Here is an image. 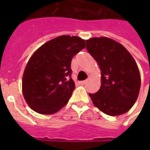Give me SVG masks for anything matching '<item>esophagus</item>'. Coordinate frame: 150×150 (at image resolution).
Wrapping results in <instances>:
<instances>
[{
	"instance_id": "1",
	"label": "esophagus",
	"mask_w": 150,
	"mask_h": 150,
	"mask_svg": "<svg viewBox=\"0 0 150 150\" xmlns=\"http://www.w3.org/2000/svg\"><path fill=\"white\" fill-rule=\"evenodd\" d=\"M87 81H88V80H85V81H82V82H80L79 83L81 85H84V84H86V83Z\"/></svg>"
}]
</instances>
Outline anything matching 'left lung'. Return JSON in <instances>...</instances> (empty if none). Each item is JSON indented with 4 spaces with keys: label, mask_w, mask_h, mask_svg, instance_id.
<instances>
[{
    "label": "left lung",
    "mask_w": 150,
    "mask_h": 150,
    "mask_svg": "<svg viewBox=\"0 0 150 150\" xmlns=\"http://www.w3.org/2000/svg\"><path fill=\"white\" fill-rule=\"evenodd\" d=\"M86 49L98 63L101 86L89 94L93 103L104 114L118 116L128 112L139 93L141 76L132 54L123 45L108 37L87 40Z\"/></svg>",
    "instance_id": "8db88e82"
}]
</instances>
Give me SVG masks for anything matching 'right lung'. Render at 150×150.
Masks as SVG:
<instances>
[{
  "instance_id": "1",
  "label": "right lung",
  "mask_w": 150,
  "mask_h": 150,
  "mask_svg": "<svg viewBox=\"0 0 150 150\" xmlns=\"http://www.w3.org/2000/svg\"><path fill=\"white\" fill-rule=\"evenodd\" d=\"M85 47V40L64 35L34 52L22 76V93L31 109L40 114H53L68 103L75 87L71 62Z\"/></svg>"
}]
</instances>
